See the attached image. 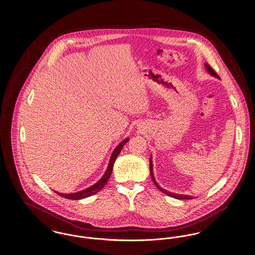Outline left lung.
<instances>
[{"label":"left lung","mask_w":255,"mask_h":255,"mask_svg":"<svg viewBox=\"0 0 255 255\" xmlns=\"http://www.w3.org/2000/svg\"><path fill=\"white\" fill-rule=\"evenodd\" d=\"M205 67H206V72L209 73L210 75H212V76H214V77H216V78H220L219 77L218 74L215 73L214 71H213V69L207 64V63H205ZM149 161H150V174H151V178H152V180H153V182L155 183V185L158 187V189L162 192V193H164V194L168 195L170 197H173V198H175V199H179V200H191V199H193V197L192 196H189V195H182V194H177V193H172V192H170V191H167V190H165V189H163L162 187H160L159 185H158V182H156V180H155V177H154V173H153V161H152V156L150 157V159H149Z\"/></svg>","instance_id":"left-lung-1"}]
</instances>
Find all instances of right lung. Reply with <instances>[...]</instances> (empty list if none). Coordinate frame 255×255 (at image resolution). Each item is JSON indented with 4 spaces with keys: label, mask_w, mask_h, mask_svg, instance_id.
<instances>
[{
    "label": "right lung",
    "mask_w": 255,
    "mask_h": 255,
    "mask_svg": "<svg viewBox=\"0 0 255 255\" xmlns=\"http://www.w3.org/2000/svg\"><path fill=\"white\" fill-rule=\"evenodd\" d=\"M129 140V138H125L124 140H122V142L117 146L115 148V150L113 151L112 155H111V158H110L109 164H108V167L105 171L104 175L102 176V178L96 182L95 184H93L92 186L86 188L84 190H81L79 192H75V193H71V194H65V193H59V192H56L57 194L63 197V198H66V199H69V200H81V199H85L88 198L90 196H93V195L97 194L98 191H100L108 182V180L111 177V174H112V171H113V166H114V163L116 161V159L118 158V156L120 155L121 151L122 150V147L124 146V144Z\"/></svg>",
    "instance_id": "obj_1"
}]
</instances>
